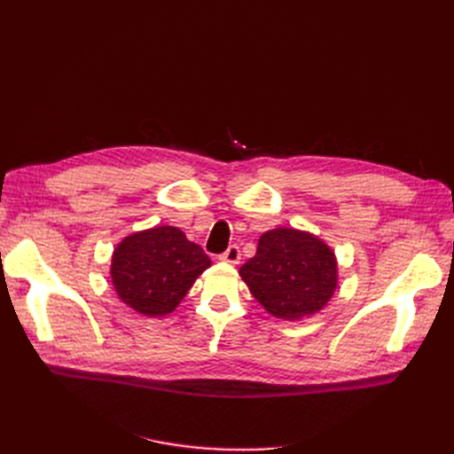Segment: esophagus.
<instances>
[{
  "label": "esophagus",
  "instance_id": "esophagus-1",
  "mask_svg": "<svg viewBox=\"0 0 454 454\" xmlns=\"http://www.w3.org/2000/svg\"><path fill=\"white\" fill-rule=\"evenodd\" d=\"M219 259H222L223 263H229V265H237L239 261H240V248H239L237 244H232V246H229V248H227V252H225V254L219 255Z\"/></svg>",
  "mask_w": 454,
  "mask_h": 454
}]
</instances>
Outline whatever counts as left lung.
I'll return each instance as SVG.
<instances>
[{
	"instance_id": "left-lung-1",
	"label": "left lung",
	"mask_w": 454,
	"mask_h": 454,
	"mask_svg": "<svg viewBox=\"0 0 454 454\" xmlns=\"http://www.w3.org/2000/svg\"><path fill=\"white\" fill-rule=\"evenodd\" d=\"M239 274L269 314L294 322L320 312L332 301L339 261L310 231L277 227L259 237L257 254Z\"/></svg>"
}]
</instances>
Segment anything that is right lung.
Returning <instances> with one entry per match:
<instances>
[{"mask_svg":"<svg viewBox=\"0 0 454 454\" xmlns=\"http://www.w3.org/2000/svg\"><path fill=\"white\" fill-rule=\"evenodd\" d=\"M212 265L199 244L172 225L134 231L112 254L109 277L117 297L149 318L167 316Z\"/></svg>","mask_w":454,"mask_h":454,"instance_id":"obj_1","label":"right lung"}]
</instances>
